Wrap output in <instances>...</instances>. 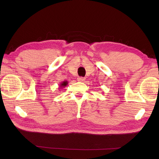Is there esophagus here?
Wrapping results in <instances>:
<instances>
[{"mask_svg": "<svg viewBox=\"0 0 159 159\" xmlns=\"http://www.w3.org/2000/svg\"><path fill=\"white\" fill-rule=\"evenodd\" d=\"M77 80H78V81H79V82H84L85 81V79L84 77H78Z\"/></svg>", "mask_w": 159, "mask_h": 159, "instance_id": "34e87169", "label": "esophagus"}]
</instances>
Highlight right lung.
I'll return each instance as SVG.
<instances>
[{"mask_svg":"<svg viewBox=\"0 0 159 159\" xmlns=\"http://www.w3.org/2000/svg\"><path fill=\"white\" fill-rule=\"evenodd\" d=\"M67 85V81H63V82H62L60 84V88H62V87H65L66 85Z\"/></svg>","mask_w":159,"mask_h":159,"instance_id":"obj_1","label":"right lung"}]
</instances>
